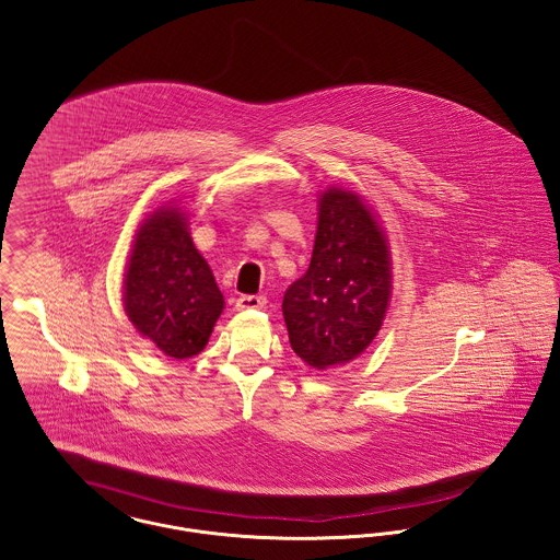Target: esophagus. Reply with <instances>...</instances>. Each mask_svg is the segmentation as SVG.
<instances>
[{
	"label": "esophagus",
	"mask_w": 560,
	"mask_h": 560,
	"mask_svg": "<svg viewBox=\"0 0 560 560\" xmlns=\"http://www.w3.org/2000/svg\"><path fill=\"white\" fill-rule=\"evenodd\" d=\"M264 304H266V298L264 296H238L236 298V302H234V306H236L238 311L264 308Z\"/></svg>",
	"instance_id": "obj_1"
}]
</instances>
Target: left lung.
<instances>
[{
  "mask_svg": "<svg viewBox=\"0 0 560 560\" xmlns=\"http://www.w3.org/2000/svg\"><path fill=\"white\" fill-rule=\"evenodd\" d=\"M389 290L387 241L372 213L351 192H324L308 270L283 294L294 353L317 370L362 355L383 326Z\"/></svg>",
  "mask_w": 560,
  "mask_h": 560,
  "instance_id": "obj_1",
  "label": "left lung"
}]
</instances>
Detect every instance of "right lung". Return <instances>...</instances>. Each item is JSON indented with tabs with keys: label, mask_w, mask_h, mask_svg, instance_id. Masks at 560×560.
Returning <instances> with one entry per match:
<instances>
[{
	"label": "right lung",
	"mask_w": 560,
	"mask_h": 560,
	"mask_svg": "<svg viewBox=\"0 0 560 560\" xmlns=\"http://www.w3.org/2000/svg\"><path fill=\"white\" fill-rule=\"evenodd\" d=\"M125 306L137 331L168 358H192L209 342L224 296L177 207L156 211L135 234Z\"/></svg>",
	"instance_id": "add662e5"
}]
</instances>
